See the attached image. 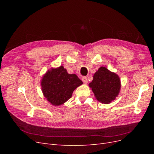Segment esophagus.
I'll list each match as a JSON object with an SVG mask.
<instances>
[{
	"mask_svg": "<svg viewBox=\"0 0 154 154\" xmlns=\"http://www.w3.org/2000/svg\"><path fill=\"white\" fill-rule=\"evenodd\" d=\"M82 80L83 81V82L85 83V84H87L88 83V80H87V77H83L82 78Z\"/></svg>",
	"mask_w": 154,
	"mask_h": 154,
	"instance_id": "esophagus-1",
	"label": "esophagus"
}]
</instances>
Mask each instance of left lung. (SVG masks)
Returning <instances> with one entry per match:
<instances>
[{"mask_svg":"<svg viewBox=\"0 0 154 154\" xmlns=\"http://www.w3.org/2000/svg\"><path fill=\"white\" fill-rule=\"evenodd\" d=\"M88 86L97 101L101 103L109 104L119 95L122 85L117 74L105 67H100L94 73Z\"/></svg>","mask_w":154,"mask_h":154,"instance_id":"8db88e82","label":"left lung"}]
</instances>
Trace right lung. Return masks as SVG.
I'll list each match as a JSON object with an SVG mask.
<instances>
[{"instance_id":"right-lung-1","label":"right lung","mask_w":154,"mask_h":154,"mask_svg":"<svg viewBox=\"0 0 154 154\" xmlns=\"http://www.w3.org/2000/svg\"><path fill=\"white\" fill-rule=\"evenodd\" d=\"M40 84L45 98L51 105L60 106L71 98L73 91L83 82L75 74H69L61 66L48 70L42 78Z\"/></svg>"}]
</instances>
